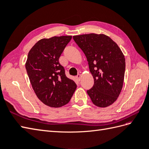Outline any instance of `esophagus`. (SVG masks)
Wrapping results in <instances>:
<instances>
[{
  "label": "esophagus",
  "instance_id": "esophagus-1",
  "mask_svg": "<svg viewBox=\"0 0 149 149\" xmlns=\"http://www.w3.org/2000/svg\"><path fill=\"white\" fill-rule=\"evenodd\" d=\"M81 74H78L76 77H75V79H76V80L77 81H80V79H81Z\"/></svg>",
  "mask_w": 149,
  "mask_h": 149
}]
</instances>
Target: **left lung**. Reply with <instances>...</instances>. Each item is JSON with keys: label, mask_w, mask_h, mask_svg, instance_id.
Instances as JSON below:
<instances>
[{"label": "left lung", "mask_w": 149, "mask_h": 149, "mask_svg": "<svg viewBox=\"0 0 149 149\" xmlns=\"http://www.w3.org/2000/svg\"><path fill=\"white\" fill-rule=\"evenodd\" d=\"M87 58L94 85L87 91L92 102L100 107L111 105L118 99L124 80L125 59L121 49L104 34L73 36Z\"/></svg>", "instance_id": "8db88e82"}]
</instances>
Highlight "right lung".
Instances as JSON below:
<instances>
[{
    "label": "right lung",
    "mask_w": 149,
    "mask_h": 149,
    "mask_svg": "<svg viewBox=\"0 0 149 149\" xmlns=\"http://www.w3.org/2000/svg\"><path fill=\"white\" fill-rule=\"evenodd\" d=\"M72 36L43 38L28 53L26 68L37 97L51 107H60L69 102L76 90L75 82L65 75L59 58Z\"/></svg>",
    "instance_id": "1"
}]
</instances>
